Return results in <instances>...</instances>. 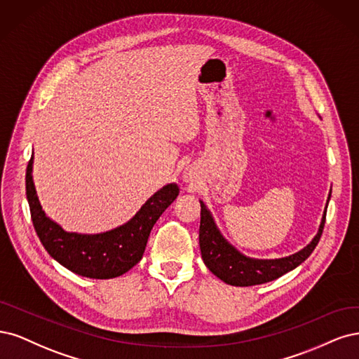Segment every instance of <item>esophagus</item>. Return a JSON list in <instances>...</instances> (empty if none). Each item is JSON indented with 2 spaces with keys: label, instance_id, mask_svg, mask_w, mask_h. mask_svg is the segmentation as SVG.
I'll list each match as a JSON object with an SVG mask.
<instances>
[{
  "label": "esophagus",
  "instance_id": "34e87169",
  "mask_svg": "<svg viewBox=\"0 0 359 359\" xmlns=\"http://www.w3.org/2000/svg\"><path fill=\"white\" fill-rule=\"evenodd\" d=\"M194 179H195V171L188 167L187 170L183 171V180L189 183V182H194Z\"/></svg>",
  "mask_w": 359,
  "mask_h": 359
}]
</instances>
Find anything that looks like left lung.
<instances>
[{
	"label": "left lung",
	"instance_id": "8db88e82",
	"mask_svg": "<svg viewBox=\"0 0 359 359\" xmlns=\"http://www.w3.org/2000/svg\"><path fill=\"white\" fill-rule=\"evenodd\" d=\"M331 192L328 195L330 201ZM327 201V207H328ZM201 204V221H200V249L201 257L209 269L216 277L233 286H253L271 282L277 277L286 274L297 269L299 264L304 262L310 253L315 250L316 245L320 240L323 225H325L327 207L323 210L322 221L318 229V234L313 237L306 248L298 250L292 255L277 259H257L249 258L238 252L231 243L221 234V231L216 226L215 219L207 209L205 204Z\"/></svg>",
	"mask_w": 359,
	"mask_h": 359
}]
</instances>
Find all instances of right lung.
Here are the masks:
<instances>
[{
	"mask_svg": "<svg viewBox=\"0 0 359 359\" xmlns=\"http://www.w3.org/2000/svg\"><path fill=\"white\" fill-rule=\"evenodd\" d=\"M34 155L27 167V200L36 233L49 255L70 271L89 279H113L142 259L150 231L177 198L179 187L168 183L155 192L128 222L100 234L68 233L44 213L32 179Z\"/></svg>",
	"mask_w": 359,
	"mask_h": 359,
	"instance_id": "add662e5",
	"label": "right lung"
}]
</instances>
